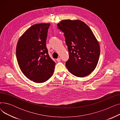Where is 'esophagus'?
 Listing matches in <instances>:
<instances>
[{
    "mask_svg": "<svg viewBox=\"0 0 120 120\" xmlns=\"http://www.w3.org/2000/svg\"><path fill=\"white\" fill-rule=\"evenodd\" d=\"M56 60H57V61L59 62H60L61 61V58L60 57H59V58H58L57 59H56Z\"/></svg>",
    "mask_w": 120,
    "mask_h": 120,
    "instance_id": "esophagus-1",
    "label": "esophagus"
}]
</instances>
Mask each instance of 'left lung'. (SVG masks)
<instances>
[{"label":"left lung","instance_id":"left-lung-1","mask_svg":"<svg viewBox=\"0 0 120 120\" xmlns=\"http://www.w3.org/2000/svg\"><path fill=\"white\" fill-rule=\"evenodd\" d=\"M57 26L64 33L68 48V71L78 77L89 75L96 68L100 53L99 42L91 30L79 20H63Z\"/></svg>","mask_w":120,"mask_h":120}]
</instances>
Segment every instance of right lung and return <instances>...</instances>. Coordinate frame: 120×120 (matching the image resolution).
Wrapping results in <instances>:
<instances>
[{"mask_svg": "<svg viewBox=\"0 0 120 120\" xmlns=\"http://www.w3.org/2000/svg\"><path fill=\"white\" fill-rule=\"evenodd\" d=\"M49 23L34 24L19 39L16 49L18 64L22 73L35 83H44L53 74L55 63L49 57L46 39Z\"/></svg>", "mask_w": 120, "mask_h": 120, "instance_id": "1", "label": "right lung"}]
</instances>
